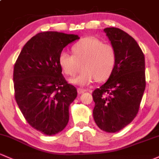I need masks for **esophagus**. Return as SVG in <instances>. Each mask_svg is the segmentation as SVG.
I'll list each match as a JSON object with an SVG mask.
<instances>
[{"label":"esophagus","instance_id":"34e87169","mask_svg":"<svg viewBox=\"0 0 159 159\" xmlns=\"http://www.w3.org/2000/svg\"><path fill=\"white\" fill-rule=\"evenodd\" d=\"M86 91V90L84 89H83V88H78L77 89V92H78V93H79V94H82V93H85Z\"/></svg>","mask_w":159,"mask_h":159}]
</instances>
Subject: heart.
<instances>
[{
    "mask_svg": "<svg viewBox=\"0 0 159 159\" xmlns=\"http://www.w3.org/2000/svg\"><path fill=\"white\" fill-rule=\"evenodd\" d=\"M73 55L62 52L59 64L66 75L74 76L82 68V72L70 82L78 86H86L96 79L107 80L111 74L116 64V52L110 44L102 43L99 39L84 38L72 47Z\"/></svg>",
    "mask_w": 159,
    "mask_h": 159,
    "instance_id": "obj_1",
    "label": "heart"
}]
</instances>
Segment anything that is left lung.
I'll return each instance as SVG.
<instances>
[{
    "instance_id": "1",
    "label": "left lung",
    "mask_w": 159,
    "mask_h": 159,
    "mask_svg": "<svg viewBox=\"0 0 159 159\" xmlns=\"http://www.w3.org/2000/svg\"><path fill=\"white\" fill-rule=\"evenodd\" d=\"M116 52V64L105 84L93 93V117L102 130L116 133L135 118L146 88L145 57L136 40L120 29L104 30Z\"/></svg>"
}]
</instances>
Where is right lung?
<instances>
[{
  "label": "right lung",
  "mask_w": 159,
  "mask_h": 159,
  "mask_svg": "<svg viewBox=\"0 0 159 159\" xmlns=\"http://www.w3.org/2000/svg\"><path fill=\"white\" fill-rule=\"evenodd\" d=\"M77 35L44 32L23 46L13 69L15 99L30 126L52 136L69 121V107L77 91L62 75L59 56Z\"/></svg>",
  "instance_id": "1"
}]
</instances>
